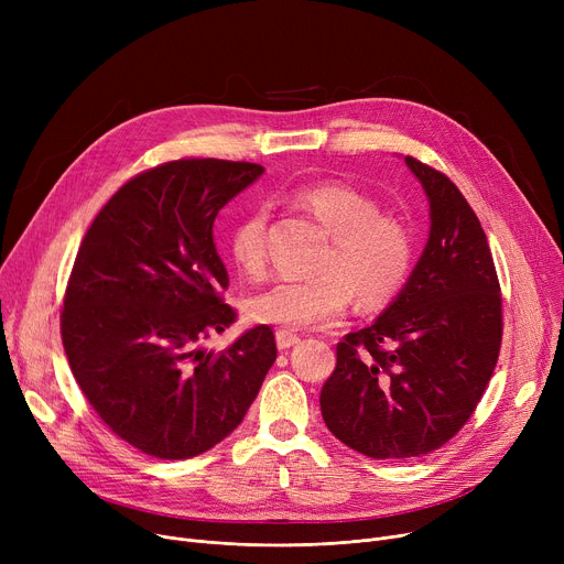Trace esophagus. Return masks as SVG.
Returning <instances> with one entry per match:
<instances>
[{"instance_id": "obj_1", "label": "esophagus", "mask_w": 564, "mask_h": 564, "mask_svg": "<svg viewBox=\"0 0 564 564\" xmlns=\"http://www.w3.org/2000/svg\"><path fill=\"white\" fill-rule=\"evenodd\" d=\"M297 343H300V336H297V334H292V332H288V329H279V332H276V345H279V349H288V347L297 345Z\"/></svg>"}]
</instances>
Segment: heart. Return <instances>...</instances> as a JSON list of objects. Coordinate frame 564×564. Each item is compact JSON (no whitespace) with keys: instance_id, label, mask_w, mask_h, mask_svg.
Returning a JSON list of instances; mask_svg holds the SVG:
<instances>
[{"instance_id":"heart-1","label":"heart","mask_w":564,"mask_h":564,"mask_svg":"<svg viewBox=\"0 0 564 564\" xmlns=\"http://www.w3.org/2000/svg\"><path fill=\"white\" fill-rule=\"evenodd\" d=\"M300 205L332 232L311 279H279L253 294L247 308L258 322L285 329L329 327L357 297L366 311L389 304L413 264V232L404 219L379 213V203L347 183H315L294 192ZM264 205L247 213L230 235V256L240 270L260 279L267 270Z\"/></svg>"}]
</instances>
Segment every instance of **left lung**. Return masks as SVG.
I'll list each match as a JSON object with an SVG mask.
<instances>
[{
    "label": "left lung",
    "instance_id": "1",
    "mask_svg": "<svg viewBox=\"0 0 564 564\" xmlns=\"http://www.w3.org/2000/svg\"><path fill=\"white\" fill-rule=\"evenodd\" d=\"M430 198V240L398 300L347 334L319 406L372 459L438 451L473 416L502 340V297L480 219L446 173L404 158Z\"/></svg>",
    "mask_w": 564,
    "mask_h": 564
}]
</instances>
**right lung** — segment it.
Wrapping results in <instances>:
<instances>
[{
  "mask_svg": "<svg viewBox=\"0 0 564 564\" xmlns=\"http://www.w3.org/2000/svg\"><path fill=\"white\" fill-rule=\"evenodd\" d=\"M262 171L213 158L148 169L107 200L79 245L62 308L70 370L100 421L151 457L217 446L276 361L267 324L221 351L203 349L237 319L224 304L213 224Z\"/></svg>",
  "mask_w": 564,
  "mask_h": 564,
  "instance_id": "1",
  "label": "right lung"
}]
</instances>
